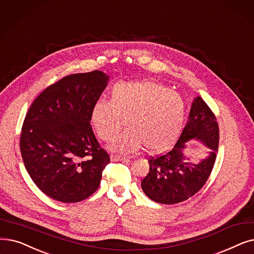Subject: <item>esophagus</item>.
<instances>
[{"mask_svg":"<svg viewBox=\"0 0 254 254\" xmlns=\"http://www.w3.org/2000/svg\"><path fill=\"white\" fill-rule=\"evenodd\" d=\"M111 160L116 162V161H125V162H129V159L127 157H123V156H117V154H112L111 156Z\"/></svg>","mask_w":254,"mask_h":254,"instance_id":"obj_1","label":"esophagus"}]
</instances>
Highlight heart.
<instances>
[{"label":"heart","instance_id":"heart-1","mask_svg":"<svg viewBox=\"0 0 254 254\" xmlns=\"http://www.w3.org/2000/svg\"><path fill=\"white\" fill-rule=\"evenodd\" d=\"M186 106L180 94L158 82L118 83L109 102L101 100L91 110V125L103 141H112L125 125L127 127L112 145L123 153L143 146L149 152L166 149L183 127Z\"/></svg>","mask_w":254,"mask_h":254}]
</instances>
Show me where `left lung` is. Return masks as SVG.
Segmentation results:
<instances>
[{"label": "left lung", "instance_id": "obj_1", "mask_svg": "<svg viewBox=\"0 0 254 254\" xmlns=\"http://www.w3.org/2000/svg\"><path fill=\"white\" fill-rule=\"evenodd\" d=\"M198 138L211 148L209 157L192 163L183 153L184 142ZM219 145V127L214 112L200 96L191 107L189 119L172 149L149 157V171L141 182L142 190L151 200L163 204L185 201L206 183L216 161Z\"/></svg>", "mask_w": 254, "mask_h": 254}]
</instances>
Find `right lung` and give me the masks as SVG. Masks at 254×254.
I'll return each instance as SVG.
<instances>
[{"label": "right lung", "instance_id": "obj_1", "mask_svg": "<svg viewBox=\"0 0 254 254\" xmlns=\"http://www.w3.org/2000/svg\"><path fill=\"white\" fill-rule=\"evenodd\" d=\"M109 76L100 70L66 75L46 88L26 114L19 139L32 181L53 199L79 202L101 184L109 153L90 125Z\"/></svg>", "mask_w": 254, "mask_h": 254}]
</instances>
